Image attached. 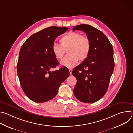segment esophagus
Returning <instances> with one entry per match:
<instances>
[{
    "label": "esophagus",
    "instance_id": "34e87169",
    "mask_svg": "<svg viewBox=\"0 0 133 133\" xmlns=\"http://www.w3.org/2000/svg\"><path fill=\"white\" fill-rule=\"evenodd\" d=\"M69 74H70V75H71L72 74V69H69Z\"/></svg>",
    "mask_w": 133,
    "mask_h": 133
}]
</instances>
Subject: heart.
Wrapping results in <instances>:
<instances>
[{
	"label": "heart",
	"mask_w": 133,
	"mask_h": 133,
	"mask_svg": "<svg viewBox=\"0 0 133 133\" xmlns=\"http://www.w3.org/2000/svg\"><path fill=\"white\" fill-rule=\"evenodd\" d=\"M59 41L61 44H53L52 51L55 57L61 60L68 50V55L61 62V65L66 67H74L78 61L83 62L89 55L91 42L86 35L77 31H70L63 36Z\"/></svg>",
	"instance_id": "heart-1"
}]
</instances>
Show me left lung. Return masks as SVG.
I'll list each match as a JSON object with an SVG mask.
<instances>
[{
	"label": "left lung",
	"instance_id": "8db88e82",
	"mask_svg": "<svg viewBox=\"0 0 133 133\" xmlns=\"http://www.w3.org/2000/svg\"><path fill=\"white\" fill-rule=\"evenodd\" d=\"M76 30L86 34L91 49L88 58L72 71L77 79L74 94L79 101L92 103L101 99L107 90L115 65L113 48L104 34L90 25L76 26L73 31Z\"/></svg>",
	"mask_w": 133,
	"mask_h": 133
}]
</instances>
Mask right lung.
Segmentation results:
<instances>
[{
	"label": "right lung",
	"mask_w": 133,
	"mask_h": 133,
	"mask_svg": "<svg viewBox=\"0 0 133 133\" xmlns=\"http://www.w3.org/2000/svg\"><path fill=\"white\" fill-rule=\"evenodd\" d=\"M67 30V27L55 26L45 28L29 37L21 48L18 76L26 95L34 102L44 103L54 98L69 76L65 66L50 70L59 64L52 51L55 39Z\"/></svg>",
	"instance_id": "1"
}]
</instances>
